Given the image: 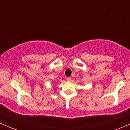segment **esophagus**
<instances>
[{"label":"esophagus","instance_id":"34e87169","mask_svg":"<svg viewBox=\"0 0 130 130\" xmlns=\"http://www.w3.org/2000/svg\"><path fill=\"white\" fill-rule=\"evenodd\" d=\"M66 79H67V81H68V82H71V77H67Z\"/></svg>","mask_w":130,"mask_h":130}]
</instances>
